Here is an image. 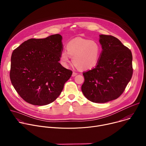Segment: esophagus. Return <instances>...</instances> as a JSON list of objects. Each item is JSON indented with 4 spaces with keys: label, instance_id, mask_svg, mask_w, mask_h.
<instances>
[{
    "label": "esophagus",
    "instance_id": "34e87169",
    "mask_svg": "<svg viewBox=\"0 0 146 146\" xmlns=\"http://www.w3.org/2000/svg\"><path fill=\"white\" fill-rule=\"evenodd\" d=\"M76 75H77V73H76V72H73V73H72V76H73V77H74V76H76Z\"/></svg>",
    "mask_w": 146,
    "mask_h": 146
}]
</instances>
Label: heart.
<instances>
[{"label":"heart","mask_w":146,"mask_h":146,"mask_svg":"<svg viewBox=\"0 0 146 146\" xmlns=\"http://www.w3.org/2000/svg\"><path fill=\"white\" fill-rule=\"evenodd\" d=\"M66 51L60 53V59L62 65L66 67L73 57L74 65L80 69L88 70L96 66L100 59L101 47L95 40L76 37L66 46Z\"/></svg>","instance_id":"heart-1"}]
</instances>
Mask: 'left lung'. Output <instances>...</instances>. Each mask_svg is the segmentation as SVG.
<instances>
[{"instance_id": "1", "label": "left lung", "mask_w": 146, "mask_h": 146, "mask_svg": "<svg viewBox=\"0 0 146 146\" xmlns=\"http://www.w3.org/2000/svg\"><path fill=\"white\" fill-rule=\"evenodd\" d=\"M102 51L96 66L82 73L81 90L94 103H106L119 98L133 74L131 51L111 35H100Z\"/></svg>"}]
</instances>
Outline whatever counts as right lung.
I'll return each instance as SVG.
<instances>
[{
    "label": "right lung",
    "instance_id": "right-lung-1",
    "mask_svg": "<svg viewBox=\"0 0 146 146\" xmlns=\"http://www.w3.org/2000/svg\"><path fill=\"white\" fill-rule=\"evenodd\" d=\"M62 50V36L56 34L45 38H30L13 51L10 78L25 102L43 106L59 96L72 74V70L59 64Z\"/></svg>",
    "mask_w": 146,
    "mask_h": 146
}]
</instances>
